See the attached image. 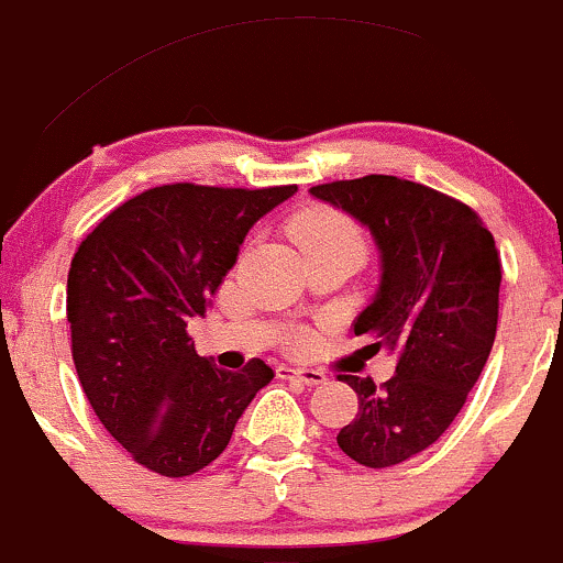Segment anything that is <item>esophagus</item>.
<instances>
[{"label":"esophagus","instance_id":"1","mask_svg":"<svg viewBox=\"0 0 563 563\" xmlns=\"http://www.w3.org/2000/svg\"><path fill=\"white\" fill-rule=\"evenodd\" d=\"M276 374L282 376V379H292V382H300V385H322L324 382V374L317 368H292V366H279L276 368Z\"/></svg>","mask_w":563,"mask_h":563}]
</instances>
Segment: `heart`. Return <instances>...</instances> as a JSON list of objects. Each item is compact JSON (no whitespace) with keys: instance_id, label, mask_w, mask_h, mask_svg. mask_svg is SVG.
<instances>
[{"instance_id":"b5f03b06","label":"heart","mask_w":563,"mask_h":563,"mask_svg":"<svg viewBox=\"0 0 563 563\" xmlns=\"http://www.w3.org/2000/svg\"><path fill=\"white\" fill-rule=\"evenodd\" d=\"M292 235L303 252H311V249H328V246H350V249H357V252H366L363 230L357 228L346 213H341L339 208H328V206L306 208L303 213L295 217Z\"/></svg>"}]
</instances>
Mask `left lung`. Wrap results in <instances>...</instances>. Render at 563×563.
Here are the masks:
<instances>
[{"label": "left lung", "instance_id": "obj_1", "mask_svg": "<svg viewBox=\"0 0 563 563\" xmlns=\"http://www.w3.org/2000/svg\"><path fill=\"white\" fill-rule=\"evenodd\" d=\"M366 224L382 254L376 298L355 320L371 352L398 355L396 376H344L357 415L335 437L352 461L387 468L431 448L466 404L496 339L501 260L477 211L396 176L311 187Z\"/></svg>", "mask_w": 563, "mask_h": 563}]
</instances>
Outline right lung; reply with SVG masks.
<instances>
[{"instance_id": "add662e5", "label": "right lung", "mask_w": 563, "mask_h": 563, "mask_svg": "<svg viewBox=\"0 0 563 563\" xmlns=\"http://www.w3.org/2000/svg\"><path fill=\"white\" fill-rule=\"evenodd\" d=\"M295 184H165L108 213L67 276L73 361L91 409L141 466L189 477L217 461L274 368L224 371L195 352L187 322L211 306L260 217Z\"/></svg>"}]
</instances>
